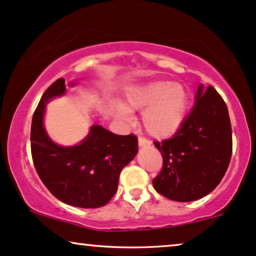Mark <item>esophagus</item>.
Wrapping results in <instances>:
<instances>
[{
	"instance_id": "esophagus-1",
	"label": "esophagus",
	"mask_w": 256,
	"mask_h": 256,
	"mask_svg": "<svg viewBox=\"0 0 256 256\" xmlns=\"http://www.w3.org/2000/svg\"><path fill=\"white\" fill-rule=\"evenodd\" d=\"M138 144H139V146H148V145H150V140L144 137H139Z\"/></svg>"
}]
</instances>
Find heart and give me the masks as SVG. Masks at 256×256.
<instances>
[{"label": "heart", "instance_id": "obj_1", "mask_svg": "<svg viewBox=\"0 0 256 256\" xmlns=\"http://www.w3.org/2000/svg\"><path fill=\"white\" fill-rule=\"evenodd\" d=\"M189 96L186 88L171 82H156L131 93L126 106L117 104L118 117L128 118L130 110H144L145 130L156 138H168L176 134L186 119Z\"/></svg>", "mask_w": 256, "mask_h": 256}]
</instances>
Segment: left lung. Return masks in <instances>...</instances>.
Returning <instances> with one entry per match:
<instances>
[{
	"mask_svg": "<svg viewBox=\"0 0 256 256\" xmlns=\"http://www.w3.org/2000/svg\"><path fill=\"white\" fill-rule=\"evenodd\" d=\"M154 144L163 157V168L152 180L160 195L177 202L208 195L222 180L232 158V125L224 100L212 86L204 90L200 85L180 130Z\"/></svg>",
	"mask_w": 256,
	"mask_h": 256,
	"instance_id": "left-lung-1",
	"label": "left lung"
}]
</instances>
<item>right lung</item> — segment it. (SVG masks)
Returning <instances> with one entry per match:
<instances>
[{"label": "right lung", "mask_w": 256, "mask_h": 256, "mask_svg": "<svg viewBox=\"0 0 256 256\" xmlns=\"http://www.w3.org/2000/svg\"><path fill=\"white\" fill-rule=\"evenodd\" d=\"M66 92L64 79L54 82L42 94L33 114L30 148L42 183L66 204L99 208L117 192L119 174L138 151L134 134H114L99 125L76 146H58L44 128L46 102Z\"/></svg>", "instance_id": "obj_1"}]
</instances>
